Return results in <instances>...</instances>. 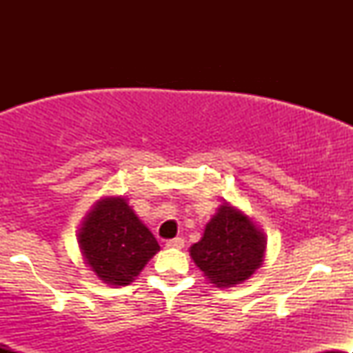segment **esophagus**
<instances>
[{"label": "esophagus", "mask_w": 353, "mask_h": 353, "mask_svg": "<svg viewBox=\"0 0 353 353\" xmlns=\"http://www.w3.org/2000/svg\"><path fill=\"white\" fill-rule=\"evenodd\" d=\"M165 247H168V249H182V247H184V239H171V241L165 242Z\"/></svg>", "instance_id": "obj_1"}]
</instances>
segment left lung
Here are the masks:
<instances>
[{
  "mask_svg": "<svg viewBox=\"0 0 353 353\" xmlns=\"http://www.w3.org/2000/svg\"><path fill=\"white\" fill-rule=\"evenodd\" d=\"M265 250L264 230L244 210L224 201L189 254L209 283L229 289L244 283L264 264Z\"/></svg>",
  "mask_w": 353,
  "mask_h": 353,
  "instance_id": "8db88e82",
  "label": "left lung"
}]
</instances>
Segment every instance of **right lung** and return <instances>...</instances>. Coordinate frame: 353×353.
<instances>
[{"label": "right lung", "mask_w": 353, "mask_h": 353, "mask_svg": "<svg viewBox=\"0 0 353 353\" xmlns=\"http://www.w3.org/2000/svg\"><path fill=\"white\" fill-rule=\"evenodd\" d=\"M84 264L109 285H129L161 250L124 196H104L78 229Z\"/></svg>", "instance_id": "obj_1"}]
</instances>
